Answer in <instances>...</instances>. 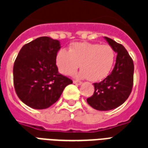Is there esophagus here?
Wrapping results in <instances>:
<instances>
[{
    "label": "esophagus",
    "mask_w": 148,
    "mask_h": 148,
    "mask_svg": "<svg viewBox=\"0 0 148 148\" xmlns=\"http://www.w3.org/2000/svg\"><path fill=\"white\" fill-rule=\"evenodd\" d=\"M73 82H74V84H77V85H81V84H82L81 81H74Z\"/></svg>",
    "instance_id": "obj_1"
}]
</instances>
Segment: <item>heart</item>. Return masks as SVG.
<instances>
[{
  "mask_svg": "<svg viewBox=\"0 0 148 148\" xmlns=\"http://www.w3.org/2000/svg\"><path fill=\"white\" fill-rule=\"evenodd\" d=\"M115 60L111 46L94 43H75L69 51L60 49L56 56V64L60 73L71 75L78 68L79 77L90 81H101L110 74Z\"/></svg>",
  "mask_w": 148,
  "mask_h": 148,
  "instance_id": "obj_1",
  "label": "heart"
}]
</instances>
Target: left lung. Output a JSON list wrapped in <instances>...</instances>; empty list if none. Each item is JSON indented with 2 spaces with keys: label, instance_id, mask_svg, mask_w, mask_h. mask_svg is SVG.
Masks as SVG:
<instances>
[{
  "label": "left lung",
  "instance_id": "obj_1",
  "mask_svg": "<svg viewBox=\"0 0 148 148\" xmlns=\"http://www.w3.org/2000/svg\"><path fill=\"white\" fill-rule=\"evenodd\" d=\"M117 53L111 74L99 83H95V93L87 99L88 104L98 110H109L119 107L131 95L134 81V62L121 44L104 37Z\"/></svg>",
  "mask_w": 148,
  "mask_h": 148
}]
</instances>
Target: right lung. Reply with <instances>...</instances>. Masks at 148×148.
<instances>
[{
    "mask_svg": "<svg viewBox=\"0 0 148 148\" xmlns=\"http://www.w3.org/2000/svg\"><path fill=\"white\" fill-rule=\"evenodd\" d=\"M59 40L40 37L24 45L14 61L13 75L16 94L34 109H45L60 98L66 86L73 83L58 73L56 56Z\"/></svg>",
    "mask_w": 148,
    "mask_h": 148,
    "instance_id": "add662e5",
    "label": "right lung"
}]
</instances>
